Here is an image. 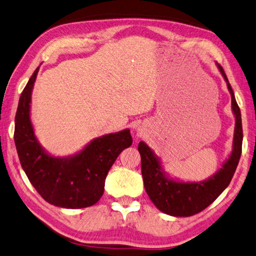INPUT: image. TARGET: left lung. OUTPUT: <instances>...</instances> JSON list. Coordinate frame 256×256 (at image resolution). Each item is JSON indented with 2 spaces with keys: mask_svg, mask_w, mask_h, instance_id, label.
<instances>
[{
  "mask_svg": "<svg viewBox=\"0 0 256 256\" xmlns=\"http://www.w3.org/2000/svg\"><path fill=\"white\" fill-rule=\"evenodd\" d=\"M216 65L230 93L232 111L235 116L232 150L228 158L222 163V168H219L207 180L198 182L180 181L171 178L165 172L160 158L146 142H140L138 145V152L142 158V174L145 190L156 208L170 216L189 217L202 212L230 184L240 162L243 142L240 110L225 72L218 62H216Z\"/></svg>",
  "mask_w": 256,
  "mask_h": 256,
  "instance_id": "8db88e82",
  "label": "left lung"
}]
</instances>
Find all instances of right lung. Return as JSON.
Wrapping results in <instances>:
<instances>
[{"instance_id":"right-lung-1","label":"right lung","mask_w":256,"mask_h":256,"mask_svg":"<svg viewBox=\"0 0 256 256\" xmlns=\"http://www.w3.org/2000/svg\"><path fill=\"white\" fill-rule=\"evenodd\" d=\"M39 67L21 93L16 114L14 142L21 166L38 194L50 204L67 209L96 204L112 164L132 144L129 129L94 138L78 153L54 156L40 145L30 118L31 94Z\"/></svg>"}]
</instances>
